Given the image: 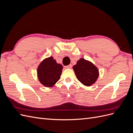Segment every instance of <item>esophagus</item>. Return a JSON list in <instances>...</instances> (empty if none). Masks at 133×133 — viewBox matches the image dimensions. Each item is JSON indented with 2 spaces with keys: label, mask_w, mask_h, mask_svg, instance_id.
<instances>
[{
  "label": "esophagus",
  "mask_w": 133,
  "mask_h": 133,
  "mask_svg": "<svg viewBox=\"0 0 133 133\" xmlns=\"http://www.w3.org/2000/svg\"><path fill=\"white\" fill-rule=\"evenodd\" d=\"M65 68H67V69H71V67H72V65H71V64H70V65H67V66H65Z\"/></svg>",
  "instance_id": "1"
}]
</instances>
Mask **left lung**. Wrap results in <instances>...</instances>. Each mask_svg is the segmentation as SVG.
<instances>
[{
    "label": "left lung",
    "mask_w": 133,
    "mask_h": 133,
    "mask_svg": "<svg viewBox=\"0 0 133 133\" xmlns=\"http://www.w3.org/2000/svg\"><path fill=\"white\" fill-rule=\"evenodd\" d=\"M76 78L83 85L90 87L97 80L99 70L91 62L80 58L73 67Z\"/></svg>",
    "instance_id": "obj_1"
}]
</instances>
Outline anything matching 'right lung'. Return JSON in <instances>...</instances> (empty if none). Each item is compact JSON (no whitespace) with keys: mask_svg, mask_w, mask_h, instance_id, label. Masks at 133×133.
<instances>
[{"mask_svg":"<svg viewBox=\"0 0 133 133\" xmlns=\"http://www.w3.org/2000/svg\"><path fill=\"white\" fill-rule=\"evenodd\" d=\"M62 69L63 66L58 64L53 57L45 58L38 67V78L44 87L51 88L60 79Z\"/></svg>","mask_w":133,"mask_h":133,"instance_id":"add662e5","label":"right lung"}]
</instances>
